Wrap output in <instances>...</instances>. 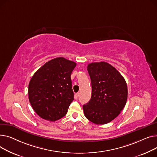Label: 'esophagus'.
<instances>
[{
	"instance_id": "esophagus-1",
	"label": "esophagus",
	"mask_w": 157,
	"mask_h": 157,
	"mask_svg": "<svg viewBox=\"0 0 157 157\" xmlns=\"http://www.w3.org/2000/svg\"><path fill=\"white\" fill-rule=\"evenodd\" d=\"M79 96H80V93H76L75 94V99H77L78 98V97H79Z\"/></svg>"
}]
</instances>
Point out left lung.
<instances>
[{
    "instance_id": "obj_1",
    "label": "left lung",
    "mask_w": 157,
    "mask_h": 157,
    "mask_svg": "<svg viewBox=\"0 0 157 157\" xmlns=\"http://www.w3.org/2000/svg\"><path fill=\"white\" fill-rule=\"evenodd\" d=\"M87 71L92 96L89 102L83 105L84 115L95 124H106L121 113L126 104V82L115 68L106 62L90 63Z\"/></svg>"
}]
</instances>
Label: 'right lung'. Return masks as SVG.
<instances>
[{
    "label": "right lung",
    "mask_w": 157,
    "mask_h": 157,
    "mask_svg": "<svg viewBox=\"0 0 157 157\" xmlns=\"http://www.w3.org/2000/svg\"><path fill=\"white\" fill-rule=\"evenodd\" d=\"M77 64L63 57L45 63L32 77L29 85L30 103L42 118L54 122L67 113L74 99L71 73Z\"/></svg>",
    "instance_id": "add662e5"
}]
</instances>
